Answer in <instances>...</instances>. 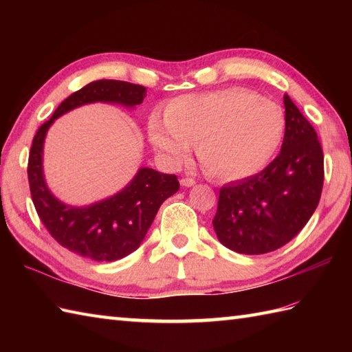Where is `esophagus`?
I'll use <instances>...</instances> for the list:
<instances>
[{"label":"esophagus","mask_w":352,"mask_h":352,"mask_svg":"<svg viewBox=\"0 0 352 352\" xmlns=\"http://www.w3.org/2000/svg\"><path fill=\"white\" fill-rule=\"evenodd\" d=\"M182 186H184V188H190V186H193V184H195L197 182L195 180H193V178H182Z\"/></svg>","instance_id":"obj_1"}]
</instances>
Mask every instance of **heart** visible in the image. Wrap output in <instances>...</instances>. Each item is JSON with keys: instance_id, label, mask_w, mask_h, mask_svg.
<instances>
[{"instance_id": "heart-1", "label": "heart", "mask_w": 352, "mask_h": 352, "mask_svg": "<svg viewBox=\"0 0 352 352\" xmlns=\"http://www.w3.org/2000/svg\"><path fill=\"white\" fill-rule=\"evenodd\" d=\"M284 133L278 104L242 89L184 95L153 115L151 144L172 163L199 140L198 155L210 175L239 180L257 174L272 159Z\"/></svg>"}]
</instances>
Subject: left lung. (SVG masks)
Listing matches in <instances>:
<instances>
[{"label": "left lung", "mask_w": 352, "mask_h": 352, "mask_svg": "<svg viewBox=\"0 0 352 352\" xmlns=\"http://www.w3.org/2000/svg\"><path fill=\"white\" fill-rule=\"evenodd\" d=\"M286 130L280 154L258 172L222 186L213 228L239 254H266L290 242L311 218L324 186V153L318 134L284 95Z\"/></svg>", "instance_id": "obj_1"}]
</instances>
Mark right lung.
<instances>
[{
	"label": "right lung",
	"mask_w": 352,
	"mask_h": 352,
	"mask_svg": "<svg viewBox=\"0 0 352 352\" xmlns=\"http://www.w3.org/2000/svg\"><path fill=\"white\" fill-rule=\"evenodd\" d=\"M146 87L119 80H96L69 95L50 121L42 124L28 157L32 199L48 233L63 248L95 261L119 260L136 251L164 199L180 189L175 175L140 168L133 182L116 195L87 207L60 203L48 190L42 172L45 134L54 119L89 102H116L125 107L142 104Z\"/></svg>",
	"instance_id": "add662e5"
}]
</instances>
